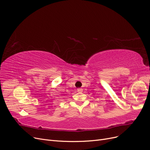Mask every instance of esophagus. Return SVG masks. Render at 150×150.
<instances>
[{
    "instance_id": "34e87169",
    "label": "esophagus",
    "mask_w": 150,
    "mask_h": 150,
    "mask_svg": "<svg viewBox=\"0 0 150 150\" xmlns=\"http://www.w3.org/2000/svg\"><path fill=\"white\" fill-rule=\"evenodd\" d=\"M77 91H78V92H79V93H81L83 92V89H81V88H78V89H77Z\"/></svg>"
}]
</instances>
